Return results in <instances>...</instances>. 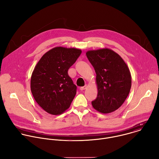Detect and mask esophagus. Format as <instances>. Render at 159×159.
Listing matches in <instances>:
<instances>
[{
	"label": "esophagus",
	"mask_w": 159,
	"mask_h": 159,
	"mask_svg": "<svg viewBox=\"0 0 159 159\" xmlns=\"http://www.w3.org/2000/svg\"><path fill=\"white\" fill-rule=\"evenodd\" d=\"M87 85H85L84 86H83V87H81L80 88V89L81 90H84L86 89H87Z\"/></svg>",
	"instance_id": "obj_1"
}]
</instances>
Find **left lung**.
<instances>
[{"mask_svg":"<svg viewBox=\"0 0 159 159\" xmlns=\"http://www.w3.org/2000/svg\"><path fill=\"white\" fill-rule=\"evenodd\" d=\"M86 55L96 74L98 93L92 101L93 107L103 114L115 111L123 104L130 91L131 77L126 63L108 48L89 50Z\"/></svg>","mask_w":159,"mask_h":159,"instance_id":"left-lung-1","label":"left lung"}]
</instances>
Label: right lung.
<instances>
[{
	"instance_id": "add662e5",
	"label": "right lung",
	"mask_w": 159,
	"mask_h": 159,
	"mask_svg": "<svg viewBox=\"0 0 159 159\" xmlns=\"http://www.w3.org/2000/svg\"><path fill=\"white\" fill-rule=\"evenodd\" d=\"M81 53L77 48L55 47L44 53L35 66L31 77V93L49 114L60 115L70 107L77 86L68 70Z\"/></svg>"
}]
</instances>
